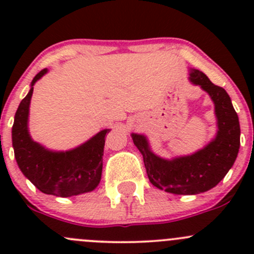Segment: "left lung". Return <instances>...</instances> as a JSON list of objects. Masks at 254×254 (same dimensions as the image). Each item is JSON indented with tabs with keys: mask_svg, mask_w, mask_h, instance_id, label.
I'll return each mask as SVG.
<instances>
[{
	"mask_svg": "<svg viewBox=\"0 0 254 254\" xmlns=\"http://www.w3.org/2000/svg\"><path fill=\"white\" fill-rule=\"evenodd\" d=\"M188 79L206 92L214 103L216 134L203 148L165 158L153 152L146 135L131 134L151 183L176 195H195L214 188L231 170L240 150V122L227 92L196 68H188Z\"/></svg>",
	"mask_w": 254,
	"mask_h": 254,
	"instance_id": "8db88e82",
	"label": "left lung"
}]
</instances>
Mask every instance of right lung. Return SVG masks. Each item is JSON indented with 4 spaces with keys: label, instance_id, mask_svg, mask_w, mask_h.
<instances>
[{
    "label": "right lung",
    "instance_id": "obj_1",
    "mask_svg": "<svg viewBox=\"0 0 254 254\" xmlns=\"http://www.w3.org/2000/svg\"><path fill=\"white\" fill-rule=\"evenodd\" d=\"M48 73L40 71L30 83L29 92L19 103L12 127V146L17 165L25 178L40 191L70 198L89 193L98 187L103 168V152L107 132L103 129L76 147L55 151L45 147L30 136L29 107L34 84Z\"/></svg>",
    "mask_w": 254,
    "mask_h": 254
}]
</instances>
